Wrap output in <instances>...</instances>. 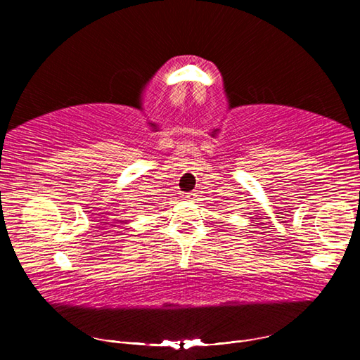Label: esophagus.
I'll return each instance as SVG.
<instances>
[{
  "mask_svg": "<svg viewBox=\"0 0 360 360\" xmlns=\"http://www.w3.org/2000/svg\"><path fill=\"white\" fill-rule=\"evenodd\" d=\"M184 198H187V200H193V198H195V193L188 192V193H186V195H184Z\"/></svg>",
  "mask_w": 360,
  "mask_h": 360,
  "instance_id": "1",
  "label": "esophagus"
}]
</instances>
